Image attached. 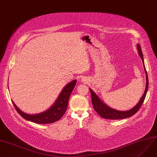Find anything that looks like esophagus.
Listing matches in <instances>:
<instances>
[{
  "label": "esophagus",
  "mask_w": 157,
  "mask_h": 157,
  "mask_svg": "<svg viewBox=\"0 0 157 157\" xmlns=\"http://www.w3.org/2000/svg\"><path fill=\"white\" fill-rule=\"evenodd\" d=\"M81 79H82V82H88V81H87V79H86V78H82Z\"/></svg>",
  "instance_id": "34e87169"
}]
</instances>
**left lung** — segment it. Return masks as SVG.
<instances>
[{
    "label": "left lung",
    "instance_id": "8db88e82",
    "mask_svg": "<svg viewBox=\"0 0 157 157\" xmlns=\"http://www.w3.org/2000/svg\"><path fill=\"white\" fill-rule=\"evenodd\" d=\"M137 48H138V54L140 56V58H141L142 61H143L145 71L146 75H146V78H147L146 89H145V93H144L143 96L141 98L140 101L134 108H133L132 109H131L130 110H128V111H118V110L114 109H112V108L108 107L104 103H103L102 101L100 100V99H99L97 96V95L92 91V90L90 89L91 94V101H92L93 108L101 117L105 118V119H109V120H119V119H123V118H126L128 117H130L133 116V115H135V114L139 110V109L140 108L142 104H143L145 99L146 95H147V91H148V80L147 72L146 68L144 65L143 53H142L140 44H137Z\"/></svg>",
    "mask_w": 157,
    "mask_h": 157
}]
</instances>
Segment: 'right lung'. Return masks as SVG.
<instances>
[{"mask_svg":"<svg viewBox=\"0 0 157 157\" xmlns=\"http://www.w3.org/2000/svg\"><path fill=\"white\" fill-rule=\"evenodd\" d=\"M76 83V80H74L67 84L62 90L54 104L49 109L36 115H28L22 112L13 103V101H12L17 113L24 119L38 124L52 123L61 119L66 113L69 96L75 86Z\"/></svg>","mask_w":157,"mask_h":157,"instance_id":"add662e5","label":"right lung"}]
</instances>
